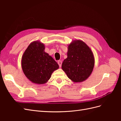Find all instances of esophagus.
<instances>
[{"mask_svg":"<svg viewBox=\"0 0 121 121\" xmlns=\"http://www.w3.org/2000/svg\"><path fill=\"white\" fill-rule=\"evenodd\" d=\"M57 63L58 64V65H59V67H61V65H62V61L61 60H58Z\"/></svg>","mask_w":121,"mask_h":121,"instance_id":"obj_1","label":"esophagus"}]
</instances>
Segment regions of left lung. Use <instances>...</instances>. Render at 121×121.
Returning a JSON list of instances; mask_svg holds the SVG:
<instances>
[{"label": "left lung", "mask_w": 121, "mask_h": 121, "mask_svg": "<svg viewBox=\"0 0 121 121\" xmlns=\"http://www.w3.org/2000/svg\"><path fill=\"white\" fill-rule=\"evenodd\" d=\"M93 53L81 40H74L68 45L67 58L61 65L63 70L73 82H82L89 78L94 66Z\"/></svg>", "instance_id": "8db88e82"}]
</instances>
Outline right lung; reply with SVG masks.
<instances>
[{
	"label": "right lung",
	"mask_w": 121,
	"mask_h": 121,
	"mask_svg": "<svg viewBox=\"0 0 121 121\" xmlns=\"http://www.w3.org/2000/svg\"><path fill=\"white\" fill-rule=\"evenodd\" d=\"M44 49L43 43L34 41L29 44L22 57L21 65L24 74L35 84L46 83L52 73L59 68L56 62Z\"/></svg>",
	"instance_id": "1"
}]
</instances>
